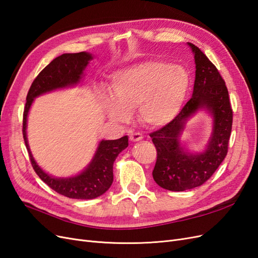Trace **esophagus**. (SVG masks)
Returning <instances> with one entry per match:
<instances>
[{
    "label": "esophagus",
    "instance_id": "34e87169",
    "mask_svg": "<svg viewBox=\"0 0 258 258\" xmlns=\"http://www.w3.org/2000/svg\"><path fill=\"white\" fill-rule=\"evenodd\" d=\"M129 139L132 142H138V141H141V140L143 139V136L140 134V132H134V134L130 135Z\"/></svg>",
    "mask_w": 258,
    "mask_h": 258
}]
</instances>
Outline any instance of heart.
Listing matches in <instances>:
<instances>
[{
  "instance_id": "1",
  "label": "heart",
  "mask_w": 258,
  "mask_h": 258,
  "mask_svg": "<svg viewBox=\"0 0 258 258\" xmlns=\"http://www.w3.org/2000/svg\"><path fill=\"white\" fill-rule=\"evenodd\" d=\"M191 87L187 70L172 62L150 60L117 71L104 108L111 119L127 121L128 110L138 107L140 119L152 127H163L181 113Z\"/></svg>"
}]
</instances>
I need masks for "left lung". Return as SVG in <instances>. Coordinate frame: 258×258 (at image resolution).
I'll return each instance as SVG.
<instances>
[{
	"label": "left lung",
	"mask_w": 258,
	"mask_h": 258,
	"mask_svg": "<svg viewBox=\"0 0 258 258\" xmlns=\"http://www.w3.org/2000/svg\"><path fill=\"white\" fill-rule=\"evenodd\" d=\"M187 45L196 64L191 99L173 121L150 135L157 150L153 177L160 187L171 191L192 189L212 176L227 155L232 126V110L225 81L197 46ZM200 110L213 117V132L205 150L192 153L182 146L180 136L186 121Z\"/></svg>",
	"instance_id": "left-lung-1"
}]
</instances>
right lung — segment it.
<instances>
[{"label":"right lung","mask_w":258,"mask_h":258,"mask_svg":"<svg viewBox=\"0 0 258 258\" xmlns=\"http://www.w3.org/2000/svg\"><path fill=\"white\" fill-rule=\"evenodd\" d=\"M92 59V54L86 51L63 53L54 58L31 85L23 112L22 134L34 171L51 189L72 199H95L110 188L113 183L114 161L118 154L127 148L128 136L117 140H102L99 142L91 161L81 173L69 177H56L46 173L37 165L30 151L27 138L28 115L35 98L53 90L79 85L83 80L85 69Z\"/></svg>","instance_id":"1"}]
</instances>
